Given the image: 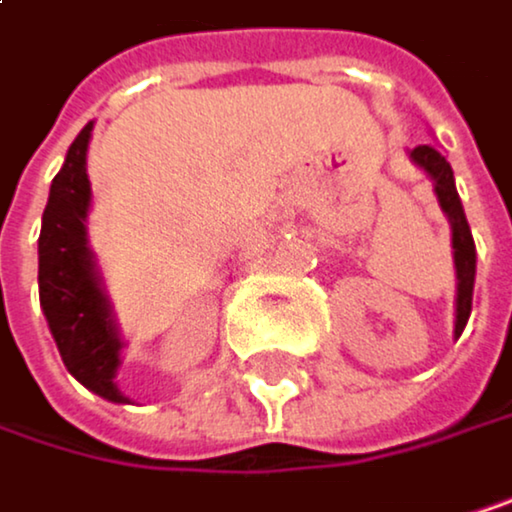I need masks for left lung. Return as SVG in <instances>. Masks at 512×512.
<instances>
[{"mask_svg": "<svg viewBox=\"0 0 512 512\" xmlns=\"http://www.w3.org/2000/svg\"><path fill=\"white\" fill-rule=\"evenodd\" d=\"M431 178H434V191L437 200L443 206V212L449 215L452 224V248H455V276H458V300H455V337H461L464 324L470 318V303H473V276H477V245H473L458 191H455V178H452V166L446 163V157L434 148V145H419L410 154Z\"/></svg>", "mask_w": 512, "mask_h": 512, "instance_id": "left-lung-1", "label": "left lung"}]
</instances>
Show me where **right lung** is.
<instances>
[{
    "instance_id": "add662e5",
    "label": "right lung",
    "mask_w": 512,
    "mask_h": 512,
    "mask_svg": "<svg viewBox=\"0 0 512 512\" xmlns=\"http://www.w3.org/2000/svg\"><path fill=\"white\" fill-rule=\"evenodd\" d=\"M87 124L72 142L63 169L51 181V197L39 236V297L66 370L105 400L127 404L115 385L121 340L112 324L87 248L84 218L90 206Z\"/></svg>"
}]
</instances>
